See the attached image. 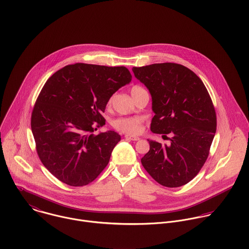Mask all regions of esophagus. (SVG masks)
<instances>
[{"instance_id":"1","label":"esophagus","mask_w":249,"mask_h":249,"mask_svg":"<svg viewBox=\"0 0 249 249\" xmlns=\"http://www.w3.org/2000/svg\"><path fill=\"white\" fill-rule=\"evenodd\" d=\"M125 139L128 140V141H134V142L140 141V138H139V137H134V136H129V135H126V136H125Z\"/></svg>"}]
</instances>
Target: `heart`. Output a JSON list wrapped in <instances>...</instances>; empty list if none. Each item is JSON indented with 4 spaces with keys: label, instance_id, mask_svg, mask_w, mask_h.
<instances>
[{
    "label": "heart",
    "instance_id": "1",
    "mask_svg": "<svg viewBox=\"0 0 249 249\" xmlns=\"http://www.w3.org/2000/svg\"><path fill=\"white\" fill-rule=\"evenodd\" d=\"M143 90L139 85H135L131 88V94L134 97L140 92ZM110 99L108 100V104H110ZM112 126L123 133L130 134V135H137L142 131V124L143 118L142 116H129V117H118L112 121Z\"/></svg>",
    "mask_w": 249,
    "mask_h": 249
}]
</instances>
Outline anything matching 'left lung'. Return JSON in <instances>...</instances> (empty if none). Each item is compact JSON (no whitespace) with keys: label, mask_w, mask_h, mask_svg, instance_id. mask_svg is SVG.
Here are the masks:
<instances>
[{"label":"left lung","mask_w":249,"mask_h":249,"mask_svg":"<svg viewBox=\"0 0 249 249\" xmlns=\"http://www.w3.org/2000/svg\"><path fill=\"white\" fill-rule=\"evenodd\" d=\"M135 76L152 98L150 130L171 134L170 144L147 140L149 151L142 158L146 172L166 187L191 181L208 159L216 132V114L201 78L176 63L134 67ZM166 137V136H165Z\"/></svg>","instance_id":"left-lung-1"}]
</instances>
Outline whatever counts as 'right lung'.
Instances as JSON below:
<instances>
[{"mask_svg":"<svg viewBox=\"0 0 249 249\" xmlns=\"http://www.w3.org/2000/svg\"><path fill=\"white\" fill-rule=\"evenodd\" d=\"M125 67L76 63L53 73L35 104L31 128L43 166L70 186L92 182L108 164L121 137L114 131L92 134L106 124L110 97L130 83Z\"/></svg>","mask_w":249,"mask_h":249,"instance_id":"right-lung-1","label":"right lung"}]
</instances>
